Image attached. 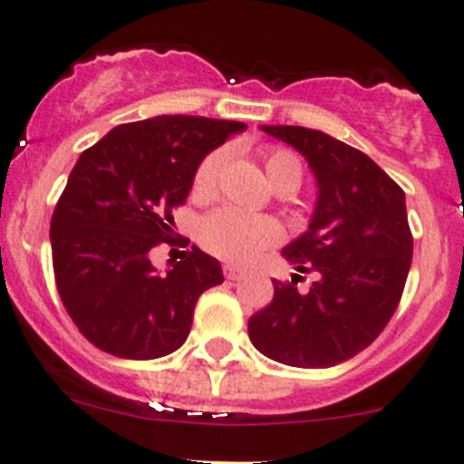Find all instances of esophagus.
<instances>
[{"label": "esophagus", "mask_w": 464, "mask_h": 464, "mask_svg": "<svg viewBox=\"0 0 464 464\" xmlns=\"http://www.w3.org/2000/svg\"><path fill=\"white\" fill-rule=\"evenodd\" d=\"M224 276L228 277V280H242V277L246 276V271L245 269H240V266H233V265H227L224 266Z\"/></svg>", "instance_id": "obj_1"}]
</instances>
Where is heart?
Returning a JSON list of instances; mask_svg holds the SVG:
<instances>
[{
  "instance_id": "heart-1",
  "label": "heart",
  "mask_w": 464,
  "mask_h": 464,
  "mask_svg": "<svg viewBox=\"0 0 464 464\" xmlns=\"http://www.w3.org/2000/svg\"><path fill=\"white\" fill-rule=\"evenodd\" d=\"M227 162V150L216 149L198 164L193 175V195L199 199L213 198L219 173ZM265 170L271 184L282 193L295 191L304 179V164L286 149L265 150ZM282 224L269 216H248L237 208H219L199 224V242L211 256L231 265H248L266 248L280 245Z\"/></svg>"
}]
</instances>
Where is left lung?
I'll return each instance as SVG.
<instances>
[{"mask_svg":"<svg viewBox=\"0 0 464 464\" xmlns=\"http://www.w3.org/2000/svg\"><path fill=\"white\" fill-rule=\"evenodd\" d=\"M300 150L318 179L309 231L285 246L291 282L248 320L253 347L276 362L324 369L353 358L382 334L402 297L413 256L404 191L362 150L304 126H262ZM300 272H315L297 295Z\"/></svg>","mask_w":464,"mask_h":464,"instance_id":"8db88e82","label":"left lung"}]
</instances>
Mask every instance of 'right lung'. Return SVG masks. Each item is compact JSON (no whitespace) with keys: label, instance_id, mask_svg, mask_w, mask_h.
Here are the masks:
<instances>
[{"label":"right lung","instance_id":"right-lung-1","mask_svg":"<svg viewBox=\"0 0 464 464\" xmlns=\"http://www.w3.org/2000/svg\"><path fill=\"white\" fill-rule=\"evenodd\" d=\"M245 129L160 115L115 126L80 155L51 219L53 271L68 315L97 349L153 360L182 347L198 297L224 282L222 266L193 246L158 273L150 251L188 245L173 236L170 211L187 202L204 155Z\"/></svg>","mask_w":464,"mask_h":464}]
</instances>
